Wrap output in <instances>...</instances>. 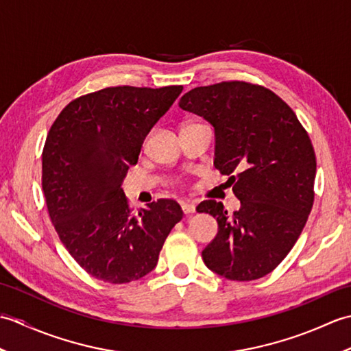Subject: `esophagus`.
I'll return each mask as SVG.
<instances>
[{
    "instance_id": "1",
    "label": "esophagus",
    "mask_w": 351,
    "mask_h": 351,
    "mask_svg": "<svg viewBox=\"0 0 351 351\" xmlns=\"http://www.w3.org/2000/svg\"><path fill=\"white\" fill-rule=\"evenodd\" d=\"M181 208H182L184 214H193L196 211V205H195V202H191V200H182Z\"/></svg>"
}]
</instances>
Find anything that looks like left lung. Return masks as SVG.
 Listing matches in <instances>:
<instances>
[{
    "instance_id": "obj_1",
    "label": "left lung",
    "mask_w": 351,
    "mask_h": 351,
    "mask_svg": "<svg viewBox=\"0 0 351 351\" xmlns=\"http://www.w3.org/2000/svg\"><path fill=\"white\" fill-rule=\"evenodd\" d=\"M180 107L213 125L214 166L241 204L234 214L215 200L196 208L219 223L204 263L229 280L264 278L293 249L314 204L317 160L308 132L278 95L243 81L193 88Z\"/></svg>"
}]
</instances>
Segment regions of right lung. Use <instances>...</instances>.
<instances>
[{
  "label": "right lung",
  "instance_id": "add662e5",
  "mask_svg": "<svg viewBox=\"0 0 351 351\" xmlns=\"http://www.w3.org/2000/svg\"><path fill=\"white\" fill-rule=\"evenodd\" d=\"M182 86L107 87L69 102L42 154V187L52 225L71 256L108 283L151 273L182 210L160 199L134 214L122 182L152 126Z\"/></svg>",
  "mask_w": 351,
  "mask_h": 351
}]
</instances>
